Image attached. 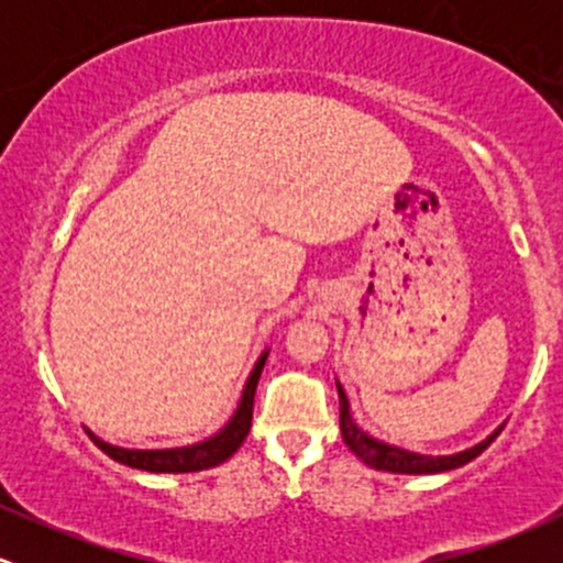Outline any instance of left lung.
I'll return each mask as SVG.
<instances>
[{
    "label": "left lung",
    "mask_w": 563,
    "mask_h": 563,
    "mask_svg": "<svg viewBox=\"0 0 563 563\" xmlns=\"http://www.w3.org/2000/svg\"><path fill=\"white\" fill-rule=\"evenodd\" d=\"M339 426H341V437H344L346 448L360 457V461L367 463L371 468L378 471H391V474H442V471H452L461 468L466 463L474 461L476 455H482L489 444L495 442L497 434L503 429H497L493 437L484 439L482 444L471 448L466 452H457V455H418V452H407L399 448H391V444L378 442V439L367 437L365 431H360L354 426L352 416H349V402L346 394L339 386Z\"/></svg>",
    "instance_id": "8db88e82"
}]
</instances>
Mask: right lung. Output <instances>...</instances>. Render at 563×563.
Returning a JSON list of instances; mask_svg holds the SVG:
<instances>
[{
	"instance_id": "right-lung-1",
	"label": "right lung",
	"mask_w": 563,
	"mask_h": 563,
	"mask_svg": "<svg viewBox=\"0 0 563 563\" xmlns=\"http://www.w3.org/2000/svg\"><path fill=\"white\" fill-rule=\"evenodd\" d=\"M267 363V352L262 354L260 363H256L254 373H251L249 384H245L241 405H238L235 416L232 421L219 431L217 437L206 439V442L192 444V448H177V450H124V448H113V444L102 442L95 434H89V439H95V444L106 452L108 457L113 461L124 463V466L140 468V471H153V474H187V471H203L211 466H219L243 444V439L249 437L251 431V421H254V394H256V384H260L262 367Z\"/></svg>"
}]
</instances>
